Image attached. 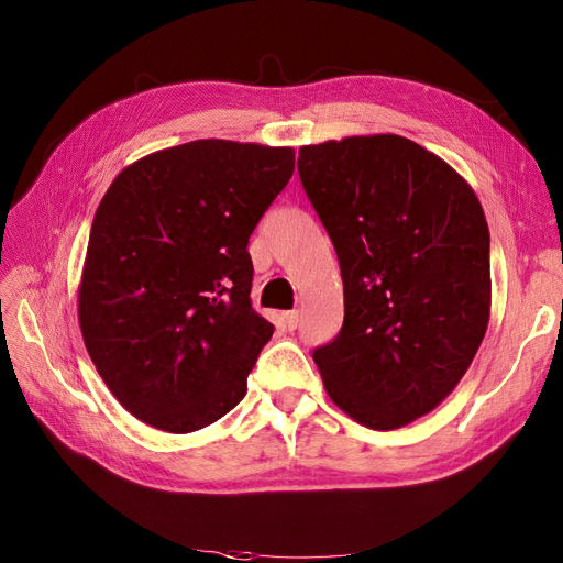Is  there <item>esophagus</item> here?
Returning <instances> with one entry per match:
<instances>
[{
	"mask_svg": "<svg viewBox=\"0 0 563 563\" xmlns=\"http://www.w3.org/2000/svg\"><path fill=\"white\" fill-rule=\"evenodd\" d=\"M282 319H284V329H288V331H296L298 329V323H300V314L298 312H286Z\"/></svg>",
	"mask_w": 563,
	"mask_h": 563,
	"instance_id": "obj_1",
	"label": "esophagus"
}]
</instances>
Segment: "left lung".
Instances as JSON below:
<instances>
[{
    "label": "left lung",
    "instance_id": "1",
    "mask_svg": "<svg viewBox=\"0 0 563 563\" xmlns=\"http://www.w3.org/2000/svg\"><path fill=\"white\" fill-rule=\"evenodd\" d=\"M298 155L345 294L343 329L312 354L323 387L366 428H404L451 395L484 340V209L463 176L404 135H350Z\"/></svg>",
    "mask_w": 563,
    "mask_h": 563
}]
</instances>
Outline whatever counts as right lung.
<instances>
[{
	"label": "right lung",
	"mask_w": 563,
	"mask_h": 563,
	"mask_svg": "<svg viewBox=\"0 0 563 563\" xmlns=\"http://www.w3.org/2000/svg\"><path fill=\"white\" fill-rule=\"evenodd\" d=\"M294 147L192 141L133 162L100 199L79 327L131 416L187 434L223 418L275 327L251 308L249 236L291 180Z\"/></svg>",
	"instance_id": "right-lung-1"
}]
</instances>
